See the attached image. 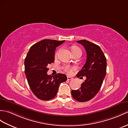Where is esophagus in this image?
Returning <instances> with one entry per match:
<instances>
[{"instance_id":"obj_1","label":"esophagus","mask_w":128,"mask_h":128,"mask_svg":"<svg viewBox=\"0 0 128 128\" xmlns=\"http://www.w3.org/2000/svg\"><path fill=\"white\" fill-rule=\"evenodd\" d=\"M67 79H68V80H72V78H71V77H70V76H68Z\"/></svg>"}]
</instances>
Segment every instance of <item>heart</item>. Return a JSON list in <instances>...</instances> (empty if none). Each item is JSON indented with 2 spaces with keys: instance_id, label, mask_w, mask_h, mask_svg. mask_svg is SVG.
Returning <instances> with one entry per match:
<instances>
[{
  "instance_id": "heart-1",
  "label": "heart",
  "mask_w": 128,
  "mask_h": 128,
  "mask_svg": "<svg viewBox=\"0 0 128 128\" xmlns=\"http://www.w3.org/2000/svg\"><path fill=\"white\" fill-rule=\"evenodd\" d=\"M78 50H81L78 47H73L72 48V52H75L78 51ZM58 51H57L56 53L55 54V56H57L58 55ZM74 69V68L73 67H71L69 65H65V66L64 67V70L65 71V72H66L68 74H70L71 72H72V70Z\"/></svg>"
}]
</instances>
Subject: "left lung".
<instances>
[{
	"label": "left lung",
	"instance_id": "left-lung-1",
	"mask_svg": "<svg viewBox=\"0 0 128 128\" xmlns=\"http://www.w3.org/2000/svg\"><path fill=\"white\" fill-rule=\"evenodd\" d=\"M84 46L87 53V60L77 77L86 80L78 90H72L71 94L74 99L80 102L90 100L96 96L102 87L106 74V58L100 47L90 41H77Z\"/></svg>",
	"mask_w": 128,
	"mask_h": 128
}]
</instances>
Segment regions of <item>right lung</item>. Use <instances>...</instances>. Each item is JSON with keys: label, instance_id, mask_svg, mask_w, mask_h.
<instances>
[{"label": "right lung", "instance_id": "1", "mask_svg": "<svg viewBox=\"0 0 128 128\" xmlns=\"http://www.w3.org/2000/svg\"><path fill=\"white\" fill-rule=\"evenodd\" d=\"M65 41L44 39L33 44L24 60L25 74L32 91L38 99L49 100L57 94L59 86L67 80L64 74L48 75L47 65L54 62L56 47Z\"/></svg>", "mask_w": 128, "mask_h": 128}]
</instances>
